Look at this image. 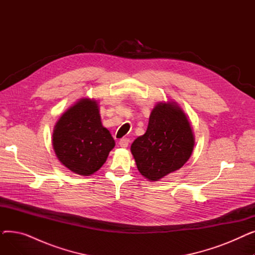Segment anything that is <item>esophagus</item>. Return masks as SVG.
Listing matches in <instances>:
<instances>
[{
  "mask_svg": "<svg viewBox=\"0 0 255 255\" xmlns=\"http://www.w3.org/2000/svg\"><path fill=\"white\" fill-rule=\"evenodd\" d=\"M129 142H130V139H129V138H122V139H120L119 144H120L121 146H122V148H127Z\"/></svg>",
  "mask_w": 255,
  "mask_h": 255,
  "instance_id": "34e87169",
  "label": "esophagus"
}]
</instances>
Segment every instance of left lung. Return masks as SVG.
Masks as SVG:
<instances>
[{"mask_svg":"<svg viewBox=\"0 0 255 255\" xmlns=\"http://www.w3.org/2000/svg\"><path fill=\"white\" fill-rule=\"evenodd\" d=\"M194 137L190 123L173 103H158L151 113L148 129L131 144L139 172L158 181L180 169L191 156Z\"/></svg>","mask_w":255,"mask_h":255,"instance_id":"obj_1","label":"left lung"}]
</instances>
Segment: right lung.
Segmentation results:
<instances>
[{"label": "right lung", "instance_id": "add662e5", "mask_svg": "<svg viewBox=\"0 0 255 255\" xmlns=\"http://www.w3.org/2000/svg\"><path fill=\"white\" fill-rule=\"evenodd\" d=\"M52 145L67 168L80 176H90L104 164L115 140L101 124L96 101L82 99L58 121Z\"/></svg>", "mask_w": 255, "mask_h": 255}]
</instances>
